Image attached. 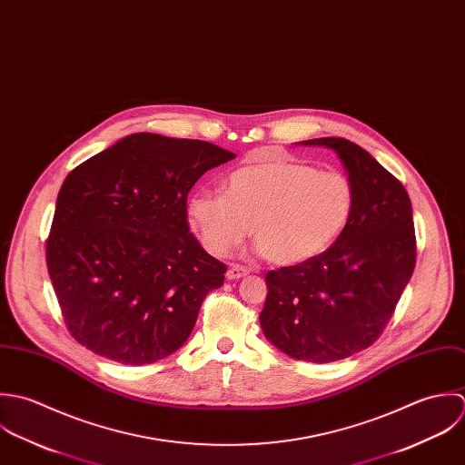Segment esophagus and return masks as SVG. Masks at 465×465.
<instances>
[{
	"label": "esophagus",
	"instance_id": "34e87169",
	"mask_svg": "<svg viewBox=\"0 0 465 465\" xmlns=\"http://www.w3.org/2000/svg\"><path fill=\"white\" fill-rule=\"evenodd\" d=\"M248 273H250V270H248V268L239 266V264H232V266L228 268V272H226V279L239 280L242 279V277H246Z\"/></svg>",
	"mask_w": 465,
	"mask_h": 465
}]
</instances>
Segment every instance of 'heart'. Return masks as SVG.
<instances>
[{"label":"heart","instance_id":"1","mask_svg":"<svg viewBox=\"0 0 465 465\" xmlns=\"http://www.w3.org/2000/svg\"><path fill=\"white\" fill-rule=\"evenodd\" d=\"M354 210V190L338 171L272 156L233 171L224 192L199 190L186 215L203 248L224 257L252 232L279 266L309 262L332 246Z\"/></svg>","mask_w":465,"mask_h":465}]
</instances>
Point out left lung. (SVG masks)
Segmentation results:
<instances>
[{
	"label": "left lung",
	"mask_w": 465,
	"mask_h": 465,
	"mask_svg": "<svg viewBox=\"0 0 465 465\" xmlns=\"http://www.w3.org/2000/svg\"><path fill=\"white\" fill-rule=\"evenodd\" d=\"M300 143L340 156L354 190V210L327 252L266 275L268 298L259 320L283 354L331 363L377 341L411 279L417 257L411 201L401 182L351 140Z\"/></svg>",
	"instance_id": "left-lung-1"
}]
</instances>
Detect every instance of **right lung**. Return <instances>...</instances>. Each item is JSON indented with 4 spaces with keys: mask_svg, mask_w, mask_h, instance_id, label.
<instances>
[{
    "mask_svg": "<svg viewBox=\"0 0 465 465\" xmlns=\"http://www.w3.org/2000/svg\"><path fill=\"white\" fill-rule=\"evenodd\" d=\"M235 154L134 133L75 167L59 190L46 266L70 334L94 354L147 365L176 352L226 266L188 230L186 195Z\"/></svg>",
    "mask_w": 465,
    "mask_h": 465,
    "instance_id": "1",
    "label": "right lung"
}]
</instances>
